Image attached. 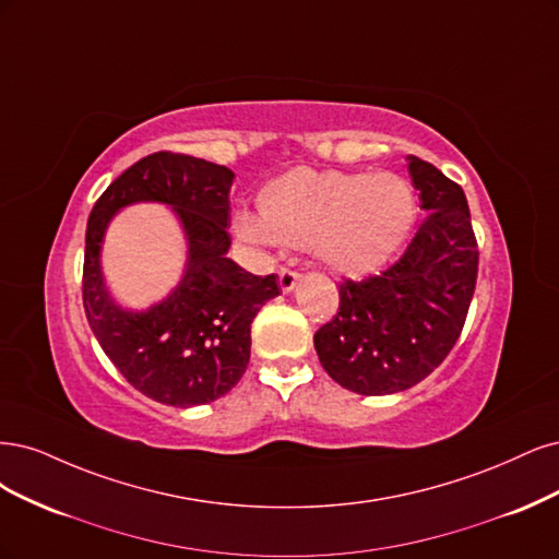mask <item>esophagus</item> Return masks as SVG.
Instances as JSON below:
<instances>
[{"instance_id": "obj_1", "label": "esophagus", "mask_w": 559, "mask_h": 559, "mask_svg": "<svg viewBox=\"0 0 559 559\" xmlns=\"http://www.w3.org/2000/svg\"><path fill=\"white\" fill-rule=\"evenodd\" d=\"M278 283H281V290L283 293H293L297 283H299V274L293 272V269H281L278 272Z\"/></svg>"}]
</instances>
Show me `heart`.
<instances>
[{
	"mask_svg": "<svg viewBox=\"0 0 559 559\" xmlns=\"http://www.w3.org/2000/svg\"><path fill=\"white\" fill-rule=\"evenodd\" d=\"M416 221V194L390 171L346 174L299 167L239 209L234 231L250 246H309L336 274H367L392 258Z\"/></svg>",
	"mask_w": 559,
	"mask_h": 559,
	"instance_id": "b5f03b06",
	"label": "heart"
}]
</instances>
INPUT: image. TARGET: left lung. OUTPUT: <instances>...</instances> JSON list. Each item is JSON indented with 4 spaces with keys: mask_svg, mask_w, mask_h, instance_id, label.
I'll use <instances>...</instances> for the list:
<instances>
[{
    "mask_svg": "<svg viewBox=\"0 0 559 559\" xmlns=\"http://www.w3.org/2000/svg\"><path fill=\"white\" fill-rule=\"evenodd\" d=\"M427 218L383 274L338 285V313L316 336L320 365L357 394L408 390L453 350L476 290L478 243L464 190L408 155Z\"/></svg>",
    "mask_w": 559,
    "mask_h": 559,
    "instance_id": "obj_1",
    "label": "left lung"
}]
</instances>
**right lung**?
<instances>
[{
	"mask_svg": "<svg viewBox=\"0 0 559 559\" xmlns=\"http://www.w3.org/2000/svg\"><path fill=\"white\" fill-rule=\"evenodd\" d=\"M231 181L223 165L162 151L124 169L90 211L83 262L90 330L128 383L159 404H209L237 385L250 359V322L281 293L276 274L253 276L227 258ZM136 201L171 205L189 239L182 283L146 312L116 305L98 264L105 227Z\"/></svg>",
	"mask_w": 559,
	"mask_h": 559,
	"instance_id": "add662e5",
	"label": "right lung"
}]
</instances>
